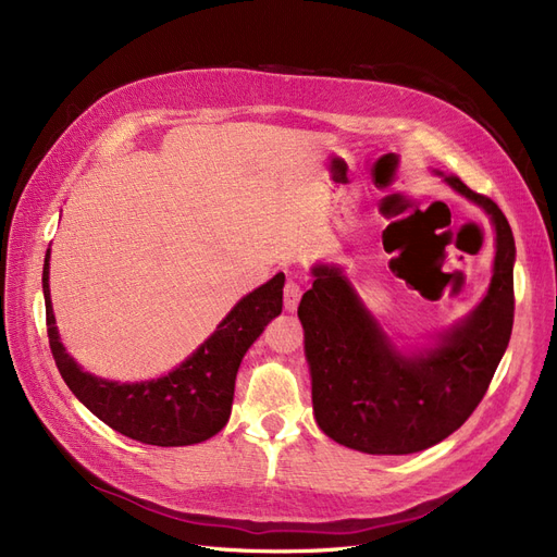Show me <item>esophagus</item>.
I'll return each instance as SVG.
<instances>
[{
	"mask_svg": "<svg viewBox=\"0 0 557 557\" xmlns=\"http://www.w3.org/2000/svg\"><path fill=\"white\" fill-rule=\"evenodd\" d=\"M299 297H301L299 283L290 278L288 283H285V288H283V307H285V311H295L297 305H299Z\"/></svg>",
	"mask_w": 557,
	"mask_h": 557,
	"instance_id": "34e87169",
	"label": "esophagus"
}]
</instances>
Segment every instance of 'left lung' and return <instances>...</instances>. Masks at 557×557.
I'll use <instances>...</instances> for the list:
<instances>
[{"mask_svg": "<svg viewBox=\"0 0 557 557\" xmlns=\"http://www.w3.org/2000/svg\"><path fill=\"white\" fill-rule=\"evenodd\" d=\"M440 174L495 227L493 278L481 305L432 344L401 352L362 305L342 267L315 264L299 301L318 428L369 455H409L444 442L474 413L513 327L516 244L499 207Z\"/></svg>", "mask_w": 557, "mask_h": 557, "instance_id": "obj_1", "label": "left lung"}]
</instances>
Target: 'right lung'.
Returning a JSON list of instances; mask_svg holds the SVG:
<instances>
[{
	"mask_svg": "<svg viewBox=\"0 0 557 557\" xmlns=\"http://www.w3.org/2000/svg\"><path fill=\"white\" fill-rule=\"evenodd\" d=\"M48 264L50 248L46 250L41 278L50 350L70 391L102 423L134 442L150 446L199 444L227 425L234 381H237L246 350L283 309L285 276L281 272L242 297L209 339L170 374L150 381L117 383L83 372L78 362L64 350L55 325L53 301H50Z\"/></svg>",
	"mask_w": 557,
	"mask_h": 557,
	"instance_id": "1",
	"label": "right lung"
}]
</instances>
